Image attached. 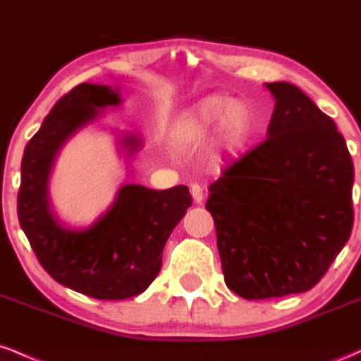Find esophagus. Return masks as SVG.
Instances as JSON below:
<instances>
[{
    "instance_id": "esophagus-1",
    "label": "esophagus",
    "mask_w": 361,
    "mask_h": 361,
    "mask_svg": "<svg viewBox=\"0 0 361 361\" xmlns=\"http://www.w3.org/2000/svg\"><path fill=\"white\" fill-rule=\"evenodd\" d=\"M190 193H192L193 200L197 202V204H202V202H204V188L198 183H193L190 186Z\"/></svg>"
}]
</instances>
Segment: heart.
Instances as JSON below:
<instances>
[{"label": "heart", "mask_w": 361, "mask_h": 361, "mask_svg": "<svg viewBox=\"0 0 361 361\" xmlns=\"http://www.w3.org/2000/svg\"><path fill=\"white\" fill-rule=\"evenodd\" d=\"M217 126V146L226 154H238L255 132V111L246 102L222 94L207 97L192 106L181 120L190 137L202 139Z\"/></svg>", "instance_id": "b5f03b06"}]
</instances>
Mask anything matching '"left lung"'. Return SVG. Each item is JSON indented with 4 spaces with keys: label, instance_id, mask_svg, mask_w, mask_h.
<instances>
[{
    "label": "left lung",
    "instance_id": "8db88e82",
    "mask_svg": "<svg viewBox=\"0 0 361 361\" xmlns=\"http://www.w3.org/2000/svg\"><path fill=\"white\" fill-rule=\"evenodd\" d=\"M267 140L210 186L226 285L247 300L307 292L350 239L355 168L333 118L290 82Z\"/></svg>",
    "mask_w": 361,
    "mask_h": 361
}]
</instances>
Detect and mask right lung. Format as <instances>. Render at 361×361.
Segmentation results:
<instances>
[{
  "label": "right lung",
  "instance_id": "obj_1",
  "mask_svg": "<svg viewBox=\"0 0 361 361\" xmlns=\"http://www.w3.org/2000/svg\"><path fill=\"white\" fill-rule=\"evenodd\" d=\"M122 102L120 88L109 85L82 82L64 94L25 147L18 192L20 226L44 270L57 283L102 300L128 299L152 283L164 244L192 205L185 185L152 190L127 183L90 226L73 227L56 214L49 181L62 147ZM117 144L130 161L144 139L120 132Z\"/></svg>",
  "mask_w": 361,
  "mask_h": 361
}]
</instances>
